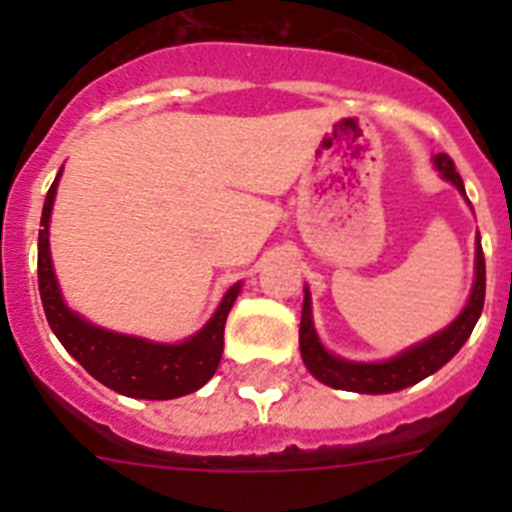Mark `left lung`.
<instances>
[{"label":"left lung","mask_w":512,"mask_h":512,"mask_svg":"<svg viewBox=\"0 0 512 512\" xmlns=\"http://www.w3.org/2000/svg\"><path fill=\"white\" fill-rule=\"evenodd\" d=\"M436 169L441 171L461 194H464V182H461L459 171H456L454 161L446 153H438L433 158ZM485 307V253L477 241V279H474L472 297H469L467 307L459 318L441 330L438 336L428 338L425 343H418L415 348L405 351V354L395 356L382 364H354V361H343L338 356H330L323 348V343L315 336L310 315V295H305V305H302V320H300V351L302 361L310 369L315 379H320L328 387L348 392H364V395H384V392L405 390L410 384L420 382L428 374L438 372L449 359H454L467 338L472 336L474 325H477L479 315Z\"/></svg>","instance_id":"1"}]
</instances>
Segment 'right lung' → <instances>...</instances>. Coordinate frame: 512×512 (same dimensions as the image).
I'll return each mask as SVG.
<instances>
[{"label": "right lung", "instance_id": "add662e5", "mask_svg": "<svg viewBox=\"0 0 512 512\" xmlns=\"http://www.w3.org/2000/svg\"><path fill=\"white\" fill-rule=\"evenodd\" d=\"M56 184L58 176L45 194L43 217H40L38 287L45 318L58 341L94 379L120 395L140 397V400H174V397L200 390L220 364L225 320H228L235 297L241 292V284L228 289V295L217 307L215 318L197 336L176 343V346L148 343L133 336H117L110 330L89 325L87 320H81L76 312L63 305L51 266L48 220H51Z\"/></svg>", "mask_w": 512, "mask_h": 512}]
</instances>
